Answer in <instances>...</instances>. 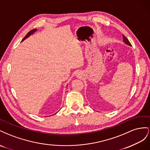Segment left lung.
Returning <instances> with one entry per match:
<instances>
[{"label":"left lung","mask_w":150,"mask_h":150,"mask_svg":"<svg viewBox=\"0 0 150 150\" xmlns=\"http://www.w3.org/2000/svg\"><path fill=\"white\" fill-rule=\"evenodd\" d=\"M122 38H123V41H124V42H125V44H126V45H127L131 46V43H130V42H129V40H128L127 39V38L125 37V36L122 35Z\"/></svg>","instance_id":"8db88e82"}]
</instances>
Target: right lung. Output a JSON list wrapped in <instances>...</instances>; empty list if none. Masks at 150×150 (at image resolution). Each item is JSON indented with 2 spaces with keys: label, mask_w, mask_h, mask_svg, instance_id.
I'll return each instance as SVG.
<instances>
[{
  "label": "right lung",
  "mask_w": 150,
  "mask_h": 150,
  "mask_svg": "<svg viewBox=\"0 0 150 150\" xmlns=\"http://www.w3.org/2000/svg\"><path fill=\"white\" fill-rule=\"evenodd\" d=\"M36 29H33V30H31V31H30L28 34H27V35H25V36L23 38V41H24L25 39H26V38H28L30 35H33V34L34 33H35V31H36Z\"/></svg>",
  "instance_id": "add662e5"
}]
</instances>
